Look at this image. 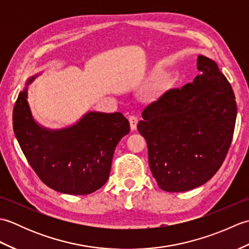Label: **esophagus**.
Listing matches in <instances>:
<instances>
[{
  "label": "esophagus",
  "instance_id": "esophagus-1",
  "mask_svg": "<svg viewBox=\"0 0 249 249\" xmlns=\"http://www.w3.org/2000/svg\"><path fill=\"white\" fill-rule=\"evenodd\" d=\"M129 124H130V129L131 130H136L137 129V124H138V118L135 115H130L129 116Z\"/></svg>",
  "mask_w": 249,
  "mask_h": 249
}]
</instances>
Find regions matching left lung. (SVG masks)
<instances>
[{
  "mask_svg": "<svg viewBox=\"0 0 249 249\" xmlns=\"http://www.w3.org/2000/svg\"><path fill=\"white\" fill-rule=\"evenodd\" d=\"M197 67L192 83L161 95L138 123L153 177L169 193L208 182L223 165L233 137V89L213 60L199 55Z\"/></svg>",
  "mask_w": 249,
  "mask_h": 249,
  "instance_id": "8db88e82",
  "label": "left lung"
}]
</instances>
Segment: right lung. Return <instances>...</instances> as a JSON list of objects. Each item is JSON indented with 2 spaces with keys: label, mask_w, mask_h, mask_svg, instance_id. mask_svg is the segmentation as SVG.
I'll use <instances>...</instances> for the list:
<instances>
[{
  "label": "right lung",
  "mask_w": 249,
  "mask_h": 249,
  "mask_svg": "<svg viewBox=\"0 0 249 249\" xmlns=\"http://www.w3.org/2000/svg\"><path fill=\"white\" fill-rule=\"evenodd\" d=\"M28 79L13 112L15 136L30 166L47 186L68 195H89L107 182L116 145L129 133L120 113L89 111L70 127L39 125L28 103Z\"/></svg>",
  "instance_id": "1"
}]
</instances>
